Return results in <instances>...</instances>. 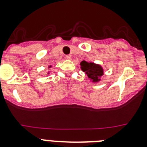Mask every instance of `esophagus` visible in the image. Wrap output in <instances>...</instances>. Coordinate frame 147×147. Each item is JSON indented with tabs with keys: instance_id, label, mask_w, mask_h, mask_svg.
I'll use <instances>...</instances> for the list:
<instances>
[{
	"instance_id": "1",
	"label": "esophagus",
	"mask_w": 147,
	"mask_h": 147,
	"mask_svg": "<svg viewBox=\"0 0 147 147\" xmlns=\"http://www.w3.org/2000/svg\"><path fill=\"white\" fill-rule=\"evenodd\" d=\"M66 58L67 59V60H70V59L71 58V56L70 55H66Z\"/></svg>"
}]
</instances>
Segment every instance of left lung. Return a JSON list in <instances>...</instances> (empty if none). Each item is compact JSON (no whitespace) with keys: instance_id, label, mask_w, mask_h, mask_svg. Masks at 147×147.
Masks as SVG:
<instances>
[{"instance_id":"8db88e82","label":"left lung","mask_w":147,"mask_h":147,"mask_svg":"<svg viewBox=\"0 0 147 147\" xmlns=\"http://www.w3.org/2000/svg\"><path fill=\"white\" fill-rule=\"evenodd\" d=\"M81 70L87 74V76L92 82H98L100 81L99 78L103 75V69L102 66L98 64L93 63H87V61L83 60L81 63Z\"/></svg>"}]
</instances>
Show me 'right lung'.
<instances>
[{"instance_id":"add662e5","label":"right lung","mask_w":147,"mask_h":147,"mask_svg":"<svg viewBox=\"0 0 147 147\" xmlns=\"http://www.w3.org/2000/svg\"><path fill=\"white\" fill-rule=\"evenodd\" d=\"M49 67H51V66H49Z\"/></svg>"}]
</instances>
